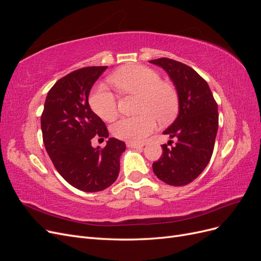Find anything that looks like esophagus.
I'll list each match as a JSON object with an SVG mask.
<instances>
[{
    "label": "esophagus",
    "mask_w": 261,
    "mask_h": 261,
    "mask_svg": "<svg viewBox=\"0 0 261 261\" xmlns=\"http://www.w3.org/2000/svg\"><path fill=\"white\" fill-rule=\"evenodd\" d=\"M128 148H134V149H140L144 147V144H139V143H134V141H127L126 143Z\"/></svg>",
    "instance_id": "esophagus-1"
}]
</instances>
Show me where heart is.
<instances>
[{"mask_svg":"<svg viewBox=\"0 0 261 261\" xmlns=\"http://www.w3.org/2000/svg\"><path fill=\"white\" fill-rule=\"evenodd\" d=\"M122 93L139 96L138 110L141 113L135 117H124L114 123L111 132L116 138L134 143L143 141L156 126V117L167 122L174 116L177 109L175 90L162 83L154 70L140 65L126 66L110 77ZM90 106L102 120L111 122L117 116V100L115 94L105 86H100L90 97Z\"/></svg>","mask_w":261,"mask_h":261,"instance_id":"b5f03b06","label":"heart"}]
</instances>
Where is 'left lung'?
<instances>
[{
    "instance_id": "obj_1",
    "label": "left lung",
    "mask_w": 261,
    "mask_h": 261,
    "mask_svg": "<svg viewBox=\"0 0 261 261\" xmlns=\"http://www.w3.org/2000/svg\"><path fill=\"white\" fill-rule=\"evenodd\" d=\"M162 67L175 86L178 114L163 132L177 141L173 147L162 145L163 152L152 163L156 177L172 186L193 181L207 167L215 148L219 114L217 102L203 78L183 63L162 58L149 61Z\"/></svg>"
}]
</instances>
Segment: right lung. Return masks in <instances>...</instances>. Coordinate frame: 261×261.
Returning <instances> with one entry per match:
<instances>
[{"instance_id": "1", "label": "right lung", "mask_w": 261, "mask_h": 261, "mask_svg": "<svg viewBox=\"0 0 261 261\" xmlns=\"http://www.w3.org/2000/svg\"><path fill=\"white\" fill-rule=\"evenodd\" d=\"M108 66L74 70L59 80L48 92L41 115L43 144L55 169L68 184L86 193L111 186L120 173L124 141L109 138L103 149L91 139L109 137L105 122L88 102L93 84Z\"/></svg>"}]
</instances>
